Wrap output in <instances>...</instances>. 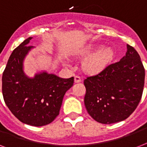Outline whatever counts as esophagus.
<instances>
[{"label":"esophagus","instance_id":"obj_1","mask_svg":"<svg viewBox=\"0 0 147 147\" xmlns=\"http://www.w3.org/2000/svg\"><path fill=\"white\" fill-rule=\"evenodd\" d=\"M82 82V78H81L80 76H75V82L78 83V82Z\"/></svg>","mask_w":147,"mask_h":147}]
</instances>
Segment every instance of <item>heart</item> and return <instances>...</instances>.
<instances>
[{
  "label": "heart",
  "instance_id": "1",
  "mask_svg": "<svg viewBox=\"0 0 147 147\" xmlns=\"http://www.w3.org/2000/svg\"><path fill=\"white\" fill-rule=\"evenodd\" d=\"M103 46L101 45H95L87 47L82 52V55H89L94 53L95 51L99 50L94 55L90 56L85 62V69L92 73H98L102 71L109 62L113 59L114 52L112 48L107 47L101 49Z\"/></svg>",
  "mask_w": 147,
  "mask_h": 147
}]
</instances>
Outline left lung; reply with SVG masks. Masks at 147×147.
I'll return each instance as SVG.
<instances>
[{"mask_svg":"<svg viewBox=\"0 0 147 147\" xmlns=\"http://www.w3.org/2000/svg\"><path fill=\"white\" fill-rule=\"evenodd\" d=\"M126 55L99 73L84 80L85 107L97 122L105 124L125 120L139 105L145 69L136 49L127 45Z\"/></svg>","mask_w":147,"mask_h":147,"instance_id":"8db88e82","label":"left lung"}]
</instances>
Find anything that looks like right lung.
Masks as SVG:
<instances>
[{"instance_id":"right-lung-1","label":"right lung","mask_w":147,"mask_h":147,"mask_svg":"<svg viewBox=\"0 0 147 147\" xmlns=\"http://www.w3.org/2000/svg\"><path fill=\"white\" fill-rule=\"evenodd\" d=\"M27 38L13 51L2 76L4 102L22 123L34 127L49 124L59 114L65 92L73 85L74 77L62 78L46 71L30 78L23 62L33 47Z\"/></svg>"}]
</instances>
